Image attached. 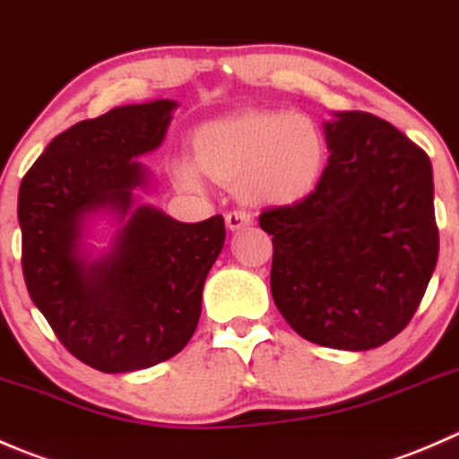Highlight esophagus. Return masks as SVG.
Returning <instances> with one entry per match:
<instances>
[{
    "label": "esophagus",
    "instance_id": "34e87169",
    "mask_svg": "<svg viewBox=\"0 0 459 459\" xmlns=\"http://www.w3.org/2000/svg\"><path fill=\"white\" fill-rule=\"evenodd\" d=\"M252 214L245 210H231L228 216H225V225L234 231V230H240V228H247V225H252Z\"/></svg>",
    "mask_w": 459,
    "mask_h": 459
}]
</instances>
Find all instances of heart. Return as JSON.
Listing matches in <instances>:
<instances>
[{
	"label": "heart",
	"mask_w": 459,
	"mask_h": 459,
	"mask_svg": "<svg viewBox=\"0 0 459 459\" xmlns=\"http://www.w3.org/2000/svg\"><path fill=\"white\" fill-rule=\"evenodd\" d=\"M194 156L171 165L180 187L198 189L203 174L240 185L258 205H292L315 189L325 162V135L306 113L243 111L219 117L194 135Z\"/></svg>",
	"instance_id": "b5f03b06"
}]
</instances>
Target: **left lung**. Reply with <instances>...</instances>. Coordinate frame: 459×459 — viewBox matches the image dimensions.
Here are the masks:
<instances>
[{"label":"left lung","instance_id":"1","mask_svg":"<svg viewBox=\"0 0 459 459\" xmlns=\"http://www.w3.org/2000/svg\"><path fill=\"white\" fill-rule=\"evenodd\" d=\"M325 143L316 187L258 219L274 247L272 299L307 342L370 351L406 328L437 263L433 169L370 113H337Z\"/></svg>","mask_w":459,"mask_h":459}]
</instances>
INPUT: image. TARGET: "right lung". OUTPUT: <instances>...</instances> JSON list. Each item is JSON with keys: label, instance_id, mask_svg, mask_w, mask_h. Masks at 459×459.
Wrapping results in <instances>:
<instances>
[{"label": "right lung", "instance_id": "add662e5", "mask_svg": "<svg viewBox=\"0 0 459 459\" xmlns=\"http://www.w3.org/2000/svg\"><path fill=\"white\" fill-rule=\"evenodd\" d=\"M176 102L156 100L82 120L48 143L20 185L22 272L62 346L102 373H131L178 355L201 316L203 285L225 243V221L178 223L131 210L144 183L134 158L165 138ZM130 216L102 262L79 258L81 219Z\"/></svg>", "mask_w": 459, "mask_h": 459}]
</instances>
